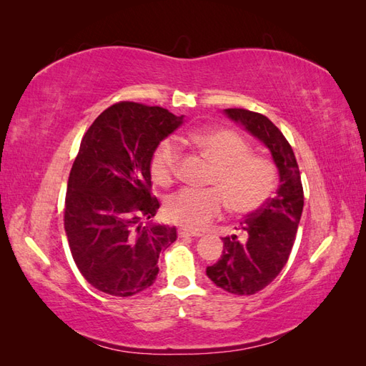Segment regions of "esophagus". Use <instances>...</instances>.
Wrapping results in <instances>:
<instances>
[{
    "label": "esophagus",
    "instance_id": "esophagus-1",
    "mask_svg": "<svg viewBox=\"0 0 366 366\" xmlns=\"http://www.w3.org/2000/svg\"><path fill=\"white\" fill-rule=\"evenodd\" d=\"M177 232H179V236H181V237H199V236H203L199 231H193L190 228H179Z\"/></svg>",
    "mask_w": 366,
    "mask_h": 366
}]
</instances>
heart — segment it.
Listing matches in <instances>:
<instances>
[{"mask_svg": "<svg viewBox=\"0 0 366 366\" xmlns=\"http://www.w3.org/2000/svg\"><path fill=\"white\" fill-rule=\"evenodd\" d=\"M192 144L214 163L207 189H182L171 195L165 214L171 222L199 229L219 219L224 207L236 215H248L266 203L277 187L278 169L266 155L252 154V146L228 129L203 130L190 137ZM181 147L171 138L155 146L149 159L154 182L169 185L181 165Z\"/></svg>", "mask_w": 366, "mask_h": 366, "instance_id": "heart-1", "label": "heart"}]
</instances>
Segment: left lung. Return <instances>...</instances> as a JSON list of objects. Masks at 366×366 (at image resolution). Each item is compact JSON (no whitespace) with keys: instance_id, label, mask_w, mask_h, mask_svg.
<instances>
[{"instance_id":"8db88e82","label":"left lung","mask_w":366,"mask_h":366,"mask_svg":"<svg viewBox=\"0 0 366 366\" xmlns=\"http://www.w3.org/2000/svg\"><path fill=\"white\" fill-rule=\"evenodd\" d=\"M224 113L269 147L280 173L277 195L240 223L239 237H222V258L206 269L222 290L252 295L274 282L290 258L303 209V187L292 147L274 122L244 108H227Z\"/></svg>"}]
</instances>
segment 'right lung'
<instances>
[{"label":"right lung","mask_w":366,"mask_h":366,"mask_svg":"<svg viewBox=\"0 0 366 366\" xmlns=\"http://www.w3.org/2000/svg\"><path fill=\"white\" fill-rule=\"evenodd\" d=\"M182 116L137 102L108 107L83 135L69 174L64 229L80 274L96 290L130 297L159 274V254L176 228L151 224L159 199L151 195L149 159Z\"/></svg>","instance_id":"add662e5"}]
</instances>
